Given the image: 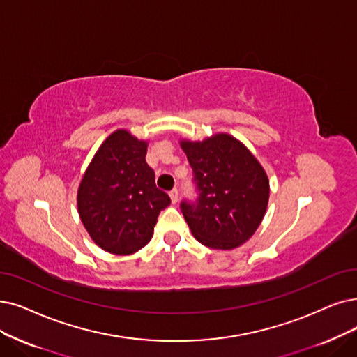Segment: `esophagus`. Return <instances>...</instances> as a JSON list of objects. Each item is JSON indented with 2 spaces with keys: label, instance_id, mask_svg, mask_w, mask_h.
<instances>
[{
  "label": "esophagus",
  "instance_id": "esophagus-1",
  "mask_svg": "<svg viewBox=\"0 0 357 357\" xmlns=\"http://www.w3.org/2000/svg\"><path fill=\"white\" fill-rule=\"evenodd\" d=\"M169 197H171V202L177 204V202H178V190H177V189L169 190Z\"/></svg>",
  "mask_w": 357,
  "mask_h": 357
}]
</instances>
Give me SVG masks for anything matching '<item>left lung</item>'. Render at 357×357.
I'll use <instances>...</instances> for the list:
<instances>
[{
    "instance_id": "8db88e82",
    "label": "left lung",
    "mask_w": 357,
    "mask_h": 357,
    "mask_svg": "<svg viewBox=\"0 0 357 357\" xmlns=\"http://www.w3.org/2000/svg\"><path fill=\"white\" fill-rule=\"evenodd\" d=\"M193 171L196 199L180 204L183 217L202 245L228 250L248 241L268 205L269 181L258 160L228 135L183 140Z\"/></svg>"
}]
</instances>
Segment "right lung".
I'll return each instance as SVG.
<instances>
[{"label": "right lung", "mask_w": 357, "mask_h": 357, "mask_svg": "<svg viewBox=\"0 0 357 357\" xmlns=\"http://www.w3.org/2000/svg\"><path fill=\"white\" fill-rule=\"evenodd\" d=\"M146 142L117 130L98 149L77 192L80 220L95 243L114 255H130L152 237L169 196L156 188L146 164Z\"/></svg>", "instance_id": "right-lung-1"}]
</instances>
